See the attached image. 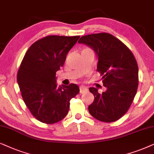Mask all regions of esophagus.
Returning a JSON list of instances; mask_svg holds the SVG:
<instances>
[{
	"mask_svg": "<svg viewBox=\"0 0 154 154\" xmlns=\"http://www.w3.org/2000/svg\"><path fill=\"white\" fill-rule=\"evenodd\" d=\"M79 89H80L79 91H80L81 94H84L88 91V89L86 87H85V86H81V87H79Z\"/></svg>",
	"mask_w": 154,
	"mask_h": 154,
	"instance_id": "esophagus-1",
	"label": "esophagus"
}]
</instances>
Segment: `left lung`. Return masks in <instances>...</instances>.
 Segmentation results:
<instances>
[{
  "label": "left lung",
  "mask_w": 154,
  "mask_h": 154,
  "mask_svg": "<svg viewBox=\"0 0 154 154\" xmlns=\"http://www.w3.org/2000/svg\"><path fill=\"white\" fill-rule=\"evenodd\" d=\"M79 44L91 48L97 55V71L101 73L106 91L99 93L90 87L94 101L89 113L100 121L112 122L128 112L139 84V69L131 51L118 38L108 33L83 36Z\"/></svg>",
  "instance_id": "1"
}]
</instances>
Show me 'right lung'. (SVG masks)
<instances>
[{
  "label": "right lung",
  "instance_id": "right-lung-1",
  "mask_svg": "<svg viewBox=\"0 0 154 154\" xmlns=\"http://www.w3.org/2000/svg\"><path fill=\"white\" fill-rule=\"evenodd\" d=\"M79 36H48L36 41L24 55L17 80L26 107L46 124L60 121L68 112L69 101L79 92L75 84L57 87L56 72L64 65Z\"/></svg>",
  "mask_w": 154,
  "mask_h": 154
}]
</instances>
